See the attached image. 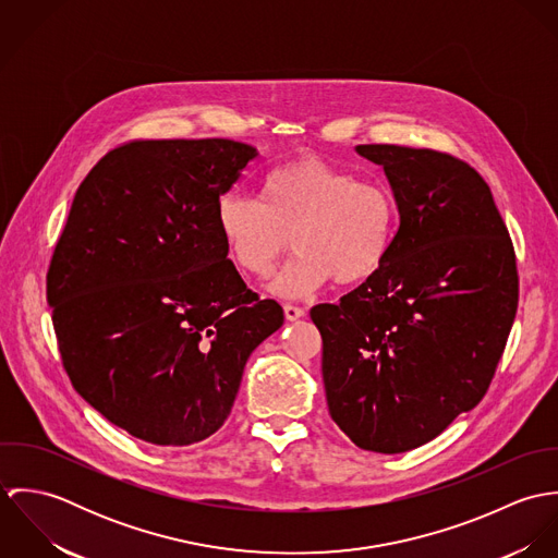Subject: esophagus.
<instances>
[{"label":"esophagus","mask_w":558,"mask_h":558,"mask_svg":"<svg viewBox=\"0 0 558 558\" xmlns=\"http://www.w3.org/2000/svg\"><path fill=\"white\" fill-rule=\"evenodd\" d=\"M283 314H286V319L294 322V319H301L305 316V310L296 307V305H283Z\"/></svg>","instance_id":"34e87169"}]
</instances>
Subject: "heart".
<instances>
[{"instance_id": "obj_1", "label": "heart", "mask_w": 558, "mask_h": 558, "mask_svg": "<svg viewBox=\"0 0 558 558\" xmlns=\"http://www.w3.org/2000/svg\"><path fill=\"white\" fill-rule=\"evenodd\" d=\"M398 199L378 180L319 157L279 165L262 182V202L230 191L217 202V228L246 277L264 279L288 246L296 253L272 281L283 299H303L335 279L356 286L387 262L398 232Z\"/></svg>"}]
</instances>
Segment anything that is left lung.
I'll return each instance as SVG.
<instances>
[{
	"label": "left lung",
	"instance_id": "8db88e82",
	"mask_svg": "<svg viewBox=\"0 0 558 558\" xmlns=\"http://www.w3.org/2000/svg\"><path fill=\"white\" fill-rule=\"evenodd\" d=\"M383 165L399 228L385 266L312 319L328 412L361 449H416L485 396L518 312V264L487 182L429 148L356 146Z\"/></svg>",
	"mask_w": 558,
	"mask_h": 558
}]
</instances>
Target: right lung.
I'll use <instances>...</instances> for the list:
<instances>
[{
	"label": "right lung",
	"instance_id": "1",
	"mask_svg": "<svg viewBox=\"0 0 558 558\" xmlns=\"http://www.w3.org/2000/svg\"><path fill=\"white\" fill-rule=\"evenodd\" d=\"M255 157L232 140H135L75 193L47 270L62 365L81 398L140 440L213 436L248 354L283 324L217 228L219 197Z\"/></svg>",
	"mask_w": 558,
	"mask_h": 558
}]
</instances>
